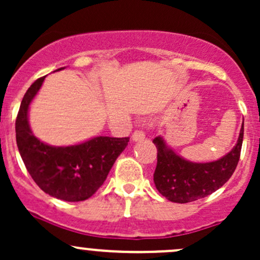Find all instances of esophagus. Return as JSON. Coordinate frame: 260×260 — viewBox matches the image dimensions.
<instances>
[{"instance_id":"1","label":"esophagus","mask_w":260,"mask_h":260,"mask_svg":"<svg viewBox=\"0 0 260 260\" xmlns=\"http://www.w3.org/2000/svg\"><path fill=\"white\" fill-rule=\"evenodd\" d=\"M145 138V133L143 129H136L132 134V139L134 142H137V140H142Z\"/></svg>"}]
</instances>
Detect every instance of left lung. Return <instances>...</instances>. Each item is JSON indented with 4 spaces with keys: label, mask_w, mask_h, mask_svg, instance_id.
Here are the masks:
<instances>
[{
    "label": "left lung",
    "mask_w": 260,
    "mask_h": 260,
    "mask_svg": "<svg viewBox=\"0 0 260 260\" xmlns=\"http://www.w3.org/2000/svg\"><path fill=\"white\" fill-rule=\"evenodd\" d=\"M243 142V124L237 144L228 155L213 162L196 164L182 159L156 137L157 164L154 172L156 189L174 203H189L210 196L230 180L237 168Z\"/></svg>",
    "instance_id": "obj_1"
}]
</instances>
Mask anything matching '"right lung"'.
<instances>
[{
  "label": "right lung",
  "mask_w": 260,
  "mask_h": 260,
  "mask_svg": "<svg viewBox=\"0 0 260 260\" xmlns=\"http://www.w3.org/2000/svg\"><path fill=\"white\" fill-rule=\"evenodd\" d=\"M45 77L35 80L25 92L16 120L18 150L31 178L45 193L66 202L90 198L105 182L129 138L96 137L71 147H51L31 133L28 109Z\"/></svg>",
  "instance_id": "obj_1"
}]
</instances>
